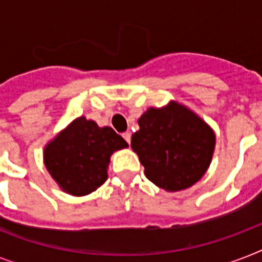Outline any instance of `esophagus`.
I'll return each mask as SVG.
<instances>
[{
    "label": "esophagus",
    "mask_w": 262,
    "mask_h": 262,
    "mask_svg": "<svg viewBox=\"0 0 262 262\" xmlns=\"http://www.w3.org/2000/svg\"><path fill=\"white\" fill-rule=\"evenodd\" d=\"M122 137H123V139H125V140H126L127 144H130V137H132L130 132H125V133H123V135H122Z\"/></svg>",
    "instance_id": "34e87169"
}]
</instances>
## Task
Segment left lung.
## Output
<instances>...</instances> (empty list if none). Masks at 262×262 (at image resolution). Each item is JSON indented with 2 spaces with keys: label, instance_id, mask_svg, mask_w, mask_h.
Instances as JSON below:
<instances>
[{
  "label": "left lung",
  "instance_id": "left-lung-1",
  "mask_svg": "<svg viewBox=\"0 0 262 262\" xmlns=\"http://www.w3.org/2000/svg\"><path fill=\"white\" fill-rule=\"evenodd\" d=\"M132 149L147 178L168 191L183 190L201 179L211 163L215 135L207 123L182 104L171 102L149 108L139 119Z\"/></svg>",
  "mask_w": 262,
  "mask_h": 262
}]
</instances>
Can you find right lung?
Returning a JSON list of instances; mask_svg holds the SVG:
<instances>
[{
	"label": "right lung",
	"mask_w": 262,
	"mask_h": 262,
	"mask_svg": "<svg viewBox=\"0 0 262 262\" xmlns=\"http://www.w3.org/2000/svg\"><path fill=\"white\" fill-rule=\"evenodd\" d=\"M126 147V141L111 127H99L80 117L47 145L45 164L62 190L85 195L107 179L111 154Z\"/></svg>",
	"instance_id": "obj_1"
}]
</instances>
